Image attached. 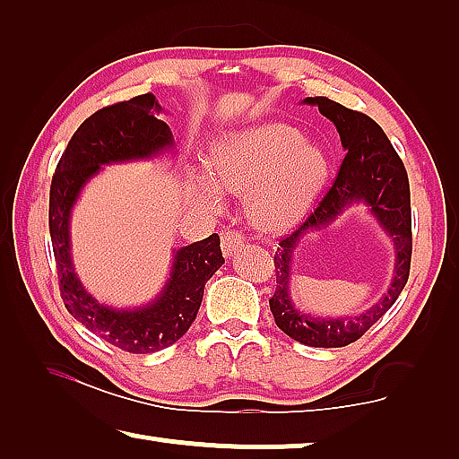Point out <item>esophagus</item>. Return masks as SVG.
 Segmentation results:
<instances>
[{
	"label": "esophagus",
	"instance_id": "1",
	"mask_svg": "<svg viewBox=\"0 0 459 459\" xmlns=\"http://www.w3.org/2000/svg\"><path fill=\"white\" fill-rule=\"evenodd\" d=\"M246 244L244 236L239 234V231H225L221 236V252L225 258H231L236 256V254L242 250V246Z\"/></svg>",
	"mask_w": 459,
	"mask_h": 459
}]
</instances>
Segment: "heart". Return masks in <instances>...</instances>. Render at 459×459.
<instances>
[{
	"label": "heart",
	"instance_id": "obj_1",
	"mask_svg": "<svg viewBox=\"0 0 459 459\" xmlns=\"http://www.w3.org/2000/svg\"><path fill=\"white\" fill-rule=\"evenodd\" d=\"M212 170L193 175L195 193L209 203L221 189L247 193V213L264 231H284L309 212L329 177L325 150L305 142L297 127L262 124L221 138L212 150Z\"/></svg>",
	"mask_w": 459,
	"mask_h": 459
}]
</instances>
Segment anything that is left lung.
Masks as SVG:
<instances>
[{
	"mask_svg": "<svg viewBox=\"0 0 459 459\" xmlns=\"http://www.w3.org/2000/svg\"><path fill=\"white\" fill-rule=\"evenodd\" d=\"M303 103L319 108L340 134L345 159L325 197L313 209L305 223L281 239L274 254L276 290L270 311L284 333L311 348H343L359 340L385 315L409 281L411 268V193L404 164L393 144L372 117L343 108L327 97H307ZM351 204H366L375 219L394 239V279L377 306L351 318H315L300 312L290 297L291 254L299 238L325 229Z\"/></svg>",
	"mask_w": 459,
	"mask_h": 459,
	"instance_id": "8db88e82",
	"label": "left lung"
}]
</instances>
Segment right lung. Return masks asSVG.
<instances>
[{
	"mask_svg": "<svg viewBox=\"0 0 459 459\" xmlns=\"http://www.w3.org/2000/svg\"><path fill=\"white\" fill-rule=\"evenodd\" d=\"M152 93L95 111L73 134L50 185L48 228L63 303L81 325L130 354H152L178 342L197 317L205 282L221 268L220 236L172 250L162 290L140 307L100 303L79 279L71 254V213L89 180L108 164L152 160L175 150Z\"/></svg>",
	"mask_w": 459,
	"mask_h": 459,
	"instance_id": "add662e5",
	"label": "right lung"
}]
</instances>
